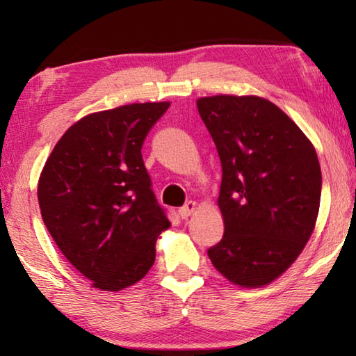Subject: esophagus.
I'll use <instances>...</instances> for the list:
<instances>
[{
    "label": "esophagus",
    "mask_w": 356,
    "mask_h": 356,
    "mask_svg": "<svg viewBox=\"0 0 356 356\" xmlns=\"http://www.w3.org/2000/svg\"><path fill=\"white\" fill-rule=\"evenodd\" d=\"M197 209V204L195 202V201H190V202H186L184 207H180L179 209V215L182 216V218L185 220V218H188V216L195 212V210Z\"/></svg>",
    "instance_id": "esophagus-1"
}]
</instances>
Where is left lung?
<instances>
[{
    "mask_svg": "<svg viewBox=\"0 0 356 356\" xmlns=\"http://www.w3.org/2000/svg\"><path fill=\"white\" fill-rule=\"evenodd\" d=\"M220 155V243L213 267L240 287L267 286L297 261L316 227L322 172L316 149L287 114L257 95L196 100Z\"/></svg>",
    "mask_w": 356,
    "mask_h": 356,
    "instance_id": "8db88e82",
    "label": "left lung"
}]
</instances>
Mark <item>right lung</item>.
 I'll return each mask as SVG.
<instances>
[{"mask_svg": "<svg viewBox=\"0 0 356 356\" xmlns=\"http://www.w3.org/2000/svg\"><path fill=\"white\" fill-rule=\"evenodd\" d=\"M170 102L91 113L67 129L38 184L42 218L58 248L92 287L136 284L171 222L156 204L141 147Z\"/></svg>", "mask_w": 356, "mask_h": 356, "instance_id": "obj_1", "label": "right lung"}]
</instances>
